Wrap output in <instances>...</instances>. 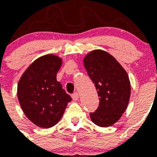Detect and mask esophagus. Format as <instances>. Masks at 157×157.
Segmentation results:
<instances>
[{
    "label": "esophagus",
    "mask_w": 157,
    "mask_h": 157,
    "mask_svg": "<svg viewBox=\"0 0 157 157\" xmlns=\"http://www.w3.org/2000/svg\"><path fill=\"white\" fill-rule=\"evenodd\" d=\"M71 98H72V99H73L74 101H76V100H78V98H79V94L78 93H74L72 95H71Z\"/></svg>",
    "instance_id": "1"
}]
</instances>
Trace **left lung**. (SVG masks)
<instances>
[{"label":"left lung","instance_id":"1","mask_svg":"<svg viewBox=\"0 0 157 157\" xmlns=\"http://www.w3.org/2000/svg\"><path fill=\"white\" fill-rule=\"evenodd\" d=\"M83 62L99 97L98 109L90 114L91 121L100 127L111 126L119 121L129 104V76L117 59L104 50L91 51Z\"/></svg>","mask_w":157,"mask_h":157}]
</instances>
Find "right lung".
Returning a JSON list of instances; mask_svg holds the SVG:
<instances>
[{
  "label": "right lung",
  "mask_w": 157,
  "mask_h": 157,
  "mask_svg": "<svg viewBox=\"0 0 157 157\" xmlns=\"http://www.w3.org/2000/svg\"><path fill=\"white\" fill-rule=\"evenodd\" d=\"M62 59L46 54L36 59L21 76L18 99L26 117L41 128H50L63 117L70 95L57 81Z\"/></svg>",
  "instance_id": "1"
}]
</instances>
